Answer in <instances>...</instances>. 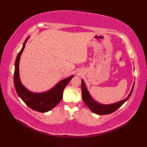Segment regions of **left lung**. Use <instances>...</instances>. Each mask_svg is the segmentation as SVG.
I'll return each instance as SVG.
<instances>
[{
    "mask_svg": "<svg viewBox=\"0 0 147 147\" xmlns=\"http://www.w3.org/2000/svg\"><path fill=\"white\" fill-rule=\"evenodd\" d=\"M134 85H135V83H133L132 89L131 90L129 94L125 99H124L123 100H121L119 102L114 103V104L105 105L100 104V103L96 102L93 99L91 95L90 94L88 90H87L84 81L82 80V99L84 102H85V104L87 105V107H88L93 112H94V113L98 115L109 114L116 111L117 109H118L124 104V102H126L127 100H128L129 96L132 93L133 90L134 88Z\"/></svg>",
    "mask_w": 147,
    "mask_h": 147,
    "instance_id": "left-lung-1",
    "label": "left lung"
}]
</instances>
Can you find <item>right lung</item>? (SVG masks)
Wrapping results in <instances>:
<instances>
[{
    "label": "right lung",
    "instance_id": "1",
    "mask_svg": "<svg viewBox=\"0 0 147 147\" xmlns=\"http://www.w3.org/2000/svg\"><path fill=\"white\" fill-rule=\"evenodd\" d=\"M29 38L30 36L25 40L23 45V47L20 52L18 53L16 59L14 74L15 89L16 90L18 96L29 107L34 111L40 112H46L54 108L61 102L64 89L74 76L72 75L67 78L60 81L53 88L45 92L34 93L28 90L21 82L19 65H20L21 55Z\"/></svg>",
    "mask_w": 147,
    "mask_h": 147
}]
</instances>
